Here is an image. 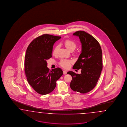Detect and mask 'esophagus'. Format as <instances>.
I'll use <instances>...</instances> for the list:
<instances>
[{
  "instance_id": "34e87169",
  "label": "esophagus",
  "mask_w": 127,
  "mask_h": 127,
  "mask_svg": "<svg viewBox=\"0 0 127 127\" xmlns=\"http://www.w3.org/2000/svg\"><path fill=\"white\" fill-rule=\"evenodd\" d=\"M67 73V72L66 71H65V70H64L63 71V74H66Z\"/></svg>"
}]
</instances>
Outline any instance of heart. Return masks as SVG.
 <instances>
[{
  "mask_svg": "<svg viewBox=\"0 0 127 127\" xmlns=\"http://www.w3.org/2000/svg\"><path fill=\"white\" fill-rule=\"evenodd\" d=\"M64 44L65 46V47L69 51H73L74 50L76 46H77V43L73 39H66L64 42ZM59 48V46L56 45L54 47V49L53 51V54L54 55H56L58 53V50ZM72 63V61L69 60H66V59H62L59 62V64L62 67L64 68H68L70 66L71 63Z\"/></svg>",
  "mask_w": 127,
  "mask_h": 127,
  "instance_id": "b5f03b06",
  "label": "heart"
}]
</instances>
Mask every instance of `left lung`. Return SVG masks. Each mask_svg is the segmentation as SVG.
I'll use <instances>...</instances> for the list:
<instances>
[{"mask_svg": "<svg viewBox=\"0 0 127 127\" xmlns=\"http://www.w3.org/2000/svg\"><path fill=\"white\" fill-rule=\"evenodd\" d=\"M73 35L80 39L82 50L73 68L81 70V74L67 72L72 77L70 86L75 92L85 94L95 87L100 78L103 67L102 51L98 41L85 31H77Z\"/></svg>", "mask_w": 127, "mask_h": 127, "instance_id": "obj_1", "label": "left lung"}]
</instances>
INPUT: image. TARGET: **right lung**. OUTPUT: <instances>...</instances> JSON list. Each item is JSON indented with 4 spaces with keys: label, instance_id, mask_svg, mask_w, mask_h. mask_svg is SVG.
Listing matches in <instances>:
<instances>
[{
    "label": "right lung",
    "instance_id": "1",
    "mask_svg": "<svg viewBox=\"0 0 127 127\" xmlns=\"http://www.w3.org/2000/svg\"><path fill=\"white\" fill-rule=\"evenodd\" d=\"M60 36L45 34L34 39L27 47L25 60V72L27 81L35 91L42 95L52 92L56 81L63 74L59 67L49 70L46 60L52 57L54 43Z\"/></svg>",
    "mask_w": 127,
    "mask_h": 127
}]
</instances>
